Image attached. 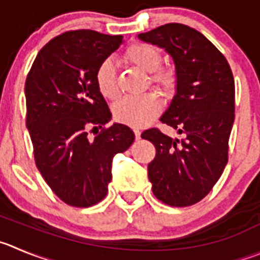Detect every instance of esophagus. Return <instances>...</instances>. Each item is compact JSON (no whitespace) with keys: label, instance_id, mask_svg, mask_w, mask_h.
Masks as SVG:
<instances>
[{"label":"esophagus","instance_id":"1","mask_svg":"<svg viewBox=\"0 0 260 260\" xmlns=\"http://www.w3.org/2000/svg\"><path fill=\"white\" fill-rule=\"evenodd\" d=\"M133 133H135L136 140H140V138H141V132H140L138 129H133Z\"/></svg>","mask_w":260,"mask_h":260}]
</instances>
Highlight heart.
Returning <instances> with one entry per match:
<instances>
[{
    "label": "heart",
    "mask_w": 260,
    "mask_h": 260,
    "mask_svg": "<svg viewBox=\"0 0 260 260\" xmlns=\"http://www.w3.org/2000/svg\"><path fill=\"white\" fill-rule=\"evenodd\" d=\"M124 59L133 67L149 73V82L163 94H169L177 86V72L171 65H161V51L151 43L136 42L128 46ZM94 83L106 100H116L119 96L115 67L110 59H104L94 70ZM161 103L154 93L140 97H125L113 108V116L118 123L140 128L159 115Z\"/></svg>",
    "instance_id": "b5f03b06"
}]
</instances>
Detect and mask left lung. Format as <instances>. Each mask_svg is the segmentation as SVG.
<instances>
[{
	"mask_svg": "<svg viewBox=\"0 0 260 260\" xmlns=\"http://www.w3.org/2000/svg\"><path fill=\"white\" fill-rule=\"evenodd\" d=\"M138 37L173 57L177 93L160 122L186 136L173 140L159 128L141 135L156 150L147 167L152 192L167 205L190 207L212 191L229 161L235 120L231 67L205 36L185 24H164Z\"/></svg>",
	"mask_w": 260,
	"mask_h": 260,
	"instance_id": "left-lung-1",
	"label": "left lung"
}]
</instances>
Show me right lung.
Segmentation results:
<instances>
[{
	"label": "right lung",
	"instance_id": "add662e5",
	"mask_svg": "<svg viewBox=\"0 0 260 260\" xmlns=\"http://www.w3.org/2000/svg\"><path fill=\"white\" fill-rule=\"evenodd\" d=\"M123 36L68 30L46 43L25 81L26 128L38 171L70 207L100 203L111 181V161L135 141L124 124L105 127L111 113L94 83L97 65ZM100 129L90 140L88 133Z\"/></svg>",
	"mask_w": 260,
	"mask_h": 260
}]
</instances>
